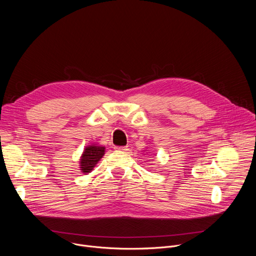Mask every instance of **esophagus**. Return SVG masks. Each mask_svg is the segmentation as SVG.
<instances>
[{
    "label": "esophagus",
    "instance_id": "34e87169",
    "mask_svg": "<svg viewBox=\"0 0 256 256\" xmlns=\"http://www.w3.org/2000/svg\"><path fill=\"white\" fill-rule=\"evenodd\" d=\"M116 151H120V152H124L128 150L126 147H114Z\"/></svg>",
    "mask_w": 256,
    "mask_h": 256
}]
</instances>
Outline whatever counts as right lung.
Returning a JSON list of instances; mask_svg holds the SVG:
<instances>
[{
  "label": "right lung",
  "mask_w": 256,
  "mask_h": 256,
  "mask_svg": "<svg viewBox=\"0 0 256 256\" xmlns=\"http://www.w3.org/2000/svg\"><path fill=\"white\" fill-rule=\"evenodd\" d=\"M105 154V147L102 144H92L85 147L81 157H80V170L83 174H88L92 172L96 164Z\"/></svg>",
  "instance_id": "right-lung-1"
}]
</instances>
